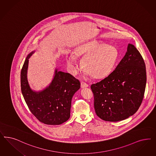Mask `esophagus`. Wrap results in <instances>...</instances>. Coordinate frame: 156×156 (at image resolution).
<instances>
[{
	"instance_id": "esophagus-1",
	"label": "esophagus",
	"mask_w": 156,
	"mask_h": 156,
	"mask_svg": "<svg viewBox=\"0 0 156 156\" xmlns=\"http://www.w3.org/2000/svg\"><path fill=\"white\" fill-rule=\"evenodd\" d=\"M88 87V85L85 82H81V88H87Z\"/></svg>"
}]
</instances>
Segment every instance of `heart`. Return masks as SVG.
Masks as SVG:
<instances>
[{"label": "heart", "mask_w": 156, "mask_h": 156, "mask_svg": "<svg viewBox=\"0 0 156 156\" xmlns=\"http://www.w3.org/2000/svg\"><path fill=\"white\" fill-rule=\"evenodd\" d=\"M73 53L76 56L83 57L81 66L83 69L95 79H101L108 75L112 70L119 55L115 47L98 40L88 41L77 46ZM66 63L70 70L75 72L77 68L75 56L67 55Z\"/></svg>", "instance_id": "1"}]
</instances>
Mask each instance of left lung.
Here are the masks:
<instances>
[{"mask_svg": "<svg viewBox=\"0 0 156 156\" xmlns=\"http://www.w3.org/2000/svg\"><path fill=\"white\" fill-rule=\"evenodd\" d=\"M146 83L144 60L134 45L129 44L115 69L90 86L96 115L109 122L123 121L134 115L141 106Z\"/></svg>", "mask_w": 156, "mask_h": 156, "instance_id": "obj_1", "label": "left lung"}]
</instances>
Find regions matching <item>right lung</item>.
<instances>
[{"instance_id":"obj_1","label":"right lung","mask_w":156,"mask_h":156,"mask_svg":"<svg viewBox=\"0 0 156 156\" xmlns=\"http://www.w3.org/2000/svg\"><path fill=\"white\" fill-rule=\"evenodd\" d=\"M27 55L20 73L21 91L31 113L39 121L49 125H58L70 117L73 96L80 88V81L68 73L55 68L49 86L42 90H33L27 79V70L30 57Z\"/></svg>"}]
</instances>
